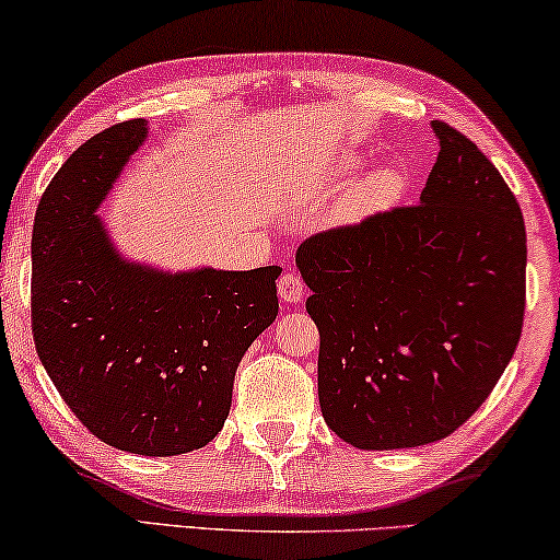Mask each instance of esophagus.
Segmentation results:
<instances>
[{"instance_id":"1","label":"esophagus","mask_w":560,"mask_h":560,"mask_svg":"<svg viewBox=\"0 0 560 560\" xmlns=\"http://www.w3.org/2000/svg\"><path fill=\"white\" fill-rule=\"evenodd\" d=\"M278 292L285 303H300L305 298V282L298 278V275L285 272L278 282Z\"/></svg>"}]
</instances>
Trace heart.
<instances>
[{
    "mask_svg": "<svg viewBox=\"0 0 560 560\" xmlns=\"http://www.w3.org/2000/svg\"><path fill=\"white\" fill-rule=\"evenodd\" d=\"M358 165L360 160L355 154H348V158L342 160V167L346 170H355ZM402 187H406V179H402L398 170L377 167L373 172H368L365 177H360L358 183L350 187L342 208L350 214H355V218H360V214H373L377 210L390 208V205L402 195Z\"/></svg>",
    "mask_w": 560,
    "mask_h": 560,
    "instance_id": "b5f03b06",
    "label": "heart"
}]
</instances>
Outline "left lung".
<instances>
[{
	"mask_svg": "<svg viewBox=\"0 0 560 560\" xmlns=\"http://www.w3.org/2000/svg\"><path fill=\"white\" fill-rule=\"evenodd\" d=\"M438 160L420 202L298 247L320 330L325 423L360 451L448 438L511 363L526 310V225L466 135L430 122Z\"/></svg>",
	"mask_w": 560,
	"mask_h": 560,
	"instance_id": "left-lung-1",
	"label": "left lung"
}]
</instances>
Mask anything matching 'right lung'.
<instances>
[{"label": "right lung", "mask_w": 560, "mask_h": 560, "mask_svg": "<svg viewBox=\"0 0 560 560\" xmlns=\"http://www.w3.org/2000/svg\"><path fill=\"white\" fill-rule=\"evenodd\" d=\"M148 140L130 119L72 152L32 230L37 355L80 423L117 451L179 455L225 425L235 370L278 317V265L160 270L117 250L102 218Z\"/></svg>", "instance_id": "right-lung-1"}]
</instances>
